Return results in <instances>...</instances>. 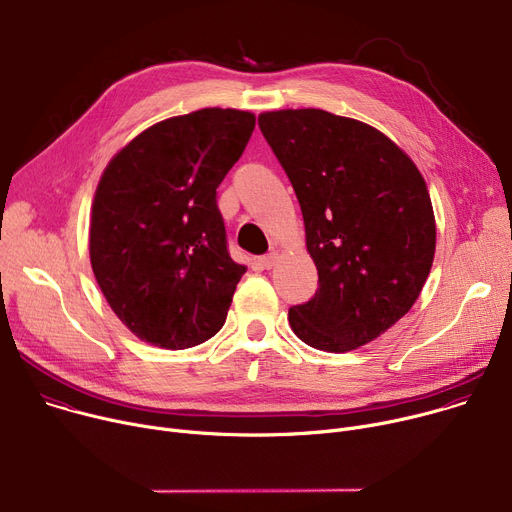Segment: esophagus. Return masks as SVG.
Masks as SVG:
<instances>
[{
    "mask_svg": "<svg viewBox=\"0 0 512 512\" xmlns=\"http://www.w3.org/2000/svg\"><path fill=\"white\" fill-rule=\"evenodd\" d=\"M259 261H261V265H263L265 269H271V267L277 263V251H271V253L263 255Z\"/></svg>",
    "mask_w": 512,
    "mask_h": 512,
    "instance_id": "34e87169",
    "label": "esophagus"
}]
</instances>
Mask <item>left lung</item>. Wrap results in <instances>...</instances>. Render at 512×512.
<instances>
[{"mask_svg":"<svg viewBox=\"0 0 512 512\" xmlns=\"http://www.w3.org/2000/svg\"><path fill=\"white\" fill-rule=\"evenodd\" d=\"M304 216L318 290L288 312L306 345L347 353L412 308L435 257L437 226L414 161L378 128L327 110L259 114Z\"/></svg>","mask_w":512,"mask_h":512,"instance_id":"8db88e82","label":"left lung"}]
</instances>
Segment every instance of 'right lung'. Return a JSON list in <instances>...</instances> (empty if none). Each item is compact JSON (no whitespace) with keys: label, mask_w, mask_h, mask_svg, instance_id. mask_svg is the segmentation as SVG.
Here are the masks:
<instances>
[{"label":"right lung","mask_w":512,"mask_h":512,"mask_svg":"<svg viewBox=\"0 0 512 512\" xmlns=\"http://www.w3.org/2000/svg\"><path fill=\"white\" fill-rule=\"evenodd\" d=\"M253 128L247 110H196L149 126L106 165L89 259L110 308L141 341L188 349L222 329L247 267L226 251L216 188Z\"/></svg>","instance_id":"add662e5"}]
</instances>
